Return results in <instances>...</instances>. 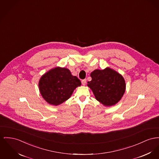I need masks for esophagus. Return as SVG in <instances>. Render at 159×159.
<instances>
[{"label":"esophagus","mask_w":159,"mask_h":159,"mask_svg":"<svg viewBox=\"0 0 159 159\" xmlns=\"http://www.w3.org/2000/svg\"><path fill=\"white\" fill-rule=\"evenodd\" d=\"M81 83H82V84L85 85V83H86V79H84V80H83L82 81H81Z\"/></svg>","instance_id":"esophagus-1"}]
</instances>
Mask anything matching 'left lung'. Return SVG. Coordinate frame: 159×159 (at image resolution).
<instances>
[{
	"instance_id": "8db88e82",
	"label": "left lung",
	"mask_w": 159,
	"mask_h": 159,
	"mask_svg": "<svg viewBox=\"0 0 159 159\" xmlns=\"http://www.w3.org/2000/svg\"><path fill=\"white\" fill-rule=\"evenodd\" d=\"M92 80L87 85L92 89L97 101L105 106L118 102L125 90V82L121 75L107 67L96 69L90 74Z\"/></svg>"
}]
</instances>
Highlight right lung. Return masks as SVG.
Segmentation results:
<instances>
[{
    "mask_svg": "<svg viewBox=\"0 0 159 159\" xmlns=\"http://www.w3.org/2000/svg\"><path fill=\"white\" fill-rule=\"evenodd\" d=\"M81 84L80 80L66 68L55 67L41 77L39 86L40 93L50 104L58 106L67 101L75 89Z\"/></svg>",
    "mask_w": 159,
    "mask_h": 159,
    "instance_id": "right-lung-1",
    "label": "right lung"
}]
</instances>
